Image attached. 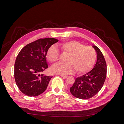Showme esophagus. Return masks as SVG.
Listing matches in <instances>:
<instances>
[{
  "label": "esophagus",
  "mask_w": 124,
  "mask_h": 124,
  "mask_svg": "<svg viewBox=\"0 0 124 124\" xmlns=\"http://www.w3.org/2000/svg\"><path fill=\"white\" fill-rule=\"evenodd\" d=\"M61 76L63 78H68V76H63V75H61Z\"/></svg>",
  "instance_id": "esophagus-1"
}]
</instances>
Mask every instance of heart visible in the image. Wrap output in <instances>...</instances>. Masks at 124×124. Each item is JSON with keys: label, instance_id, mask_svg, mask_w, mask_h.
Returning a JSON list of instances; mask_svg holds the SVG:
<instances>
[{"label": "heart", "instance_id": "heart-1", "mask_svg": "<svg viewBox=\"0 0 124 124\" xmlns=\"http://www.w3.org/2000/svg\"><path fill=\"white\" fill-rule=\"evenodd\" d=\"M63 53L67 54L66 62L58 63L52 69L54 73L60 74L72 73L74 70L78 74L87 72L94 65L97 54L92 46H85L77 41H69L60 45ZM59 52L55 46H50L47 51V57L52 63L57 62Z\"/></svg>", "mask_w": 124, "mask_h": 124}]
</instances>
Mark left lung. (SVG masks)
<instances>
[{"instance_id":"1","label":"left lung","mask_w":124,"mask_h":124,"mask_svg":"<svg viewBox=\"0 0 124 124\" xmlns=\"http://www.w3.org/2000/svg\"><path fill=\"white\" fill-rule=\"evenodd\" d=\"M93 47L97 54V62L93 68L89 72L75 80L70 91L78 98L88 99L98 93L102 88L107 76V64L102 52L95 46Z\"/></svg>"}]
</instances>
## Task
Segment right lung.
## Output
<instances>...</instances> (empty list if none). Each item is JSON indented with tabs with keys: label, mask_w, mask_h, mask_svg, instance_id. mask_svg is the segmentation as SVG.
Listing matches in <instances>:
<instances>
[{
	"label": "right lung",
	"mask_w": 124,
	"mask_h": 124,
	"mask_svg": "<svg viewBox=\"0 0 124 124\" xmlns=\"http://www.w3.org/2000/svg\"><path fill=\"white\" fill-rule=\"evenodd\" d=\"M58 41L52 38L39 39L26 45L18 53L14 64V78L24 94L35 97L46 90L52 77L40 73L48 67V49Z\"/></svg>",
	"instance_id": "1"
}]
</instances>
